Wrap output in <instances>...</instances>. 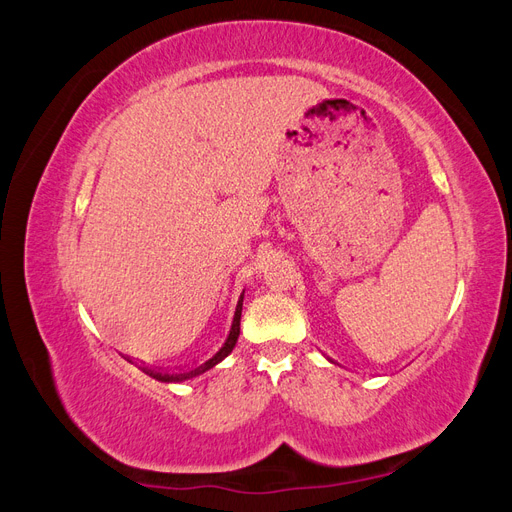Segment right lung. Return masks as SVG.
Instances as JSON below:
<instances>
[{
    "instance_id": "obj_1",
    "label": "right lung",
    "mask_w": 512,
    "mask_h": 512,
    "mask_svg": "<svg viewBox=\"0 0 512 512\" xmlns=\"http://www.w3.org/2000/svg\"><path fill=\"white\" fill-rule=\"evenodd\" d=\"M241 307H243V294L239 297V303H237V309H235V316H232V324H230L226 339L222 342L220 350L213 352V354L209 356V359L200 361V363H196V365L175 367V369H166V371L156 369V367H145V365H138V369H143L147 376L156 378V380H160V382H183V380H190V378H194V376H198V374H205L207 369H211L213 365H218V363L224 359V356H228V354L232 352V348H235L237 337H239V324H241Z\"/></svg>"
}]
</instances>
